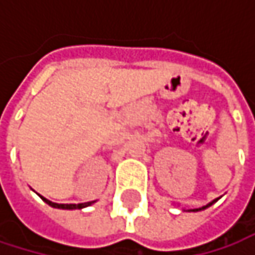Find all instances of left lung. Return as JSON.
Listing matches in <instances>:
<instances>
[{
    "label": "left lung",
    "mask_w": 255,
    "mask_h": 255,
    "mask_svg": "<svg viewBox=\"0 0 255 255\" xmlns=\"http://www.w3.org/2000/svg\"><path fill=\"white\" fill-rule=\"evenodd\" d=\"M216 201H217V199H214V201H213L211 204H208V205H205V207H202V208H196V210H192V211H199V210H205V208H208L210 205H213V204H214Z\"/></svg>",
    "instance_id": "obj_1"
}]
</instances>
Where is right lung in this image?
Here are the masks:
<instances>
[{
  "label": "right lung",
  "instance_id": "right-lung-1",
  "mask_svg": "<svg viewBox=\"0 0 255 255\" xmlns=\"http://www.w3.org/2000/svg\"><path fill=\"white\" fill-rule=\"evenodd\" d=\"M42 198V196H41ZM48 205H51V207H54V208H62V210H81V208H84V207H88V205H91L93 202H84V204H56V202H51V201H48V199H45V198H42Z\"/></svg>",
  "mask_w": 255,
  "mask_h": 255
}]
</instances>
